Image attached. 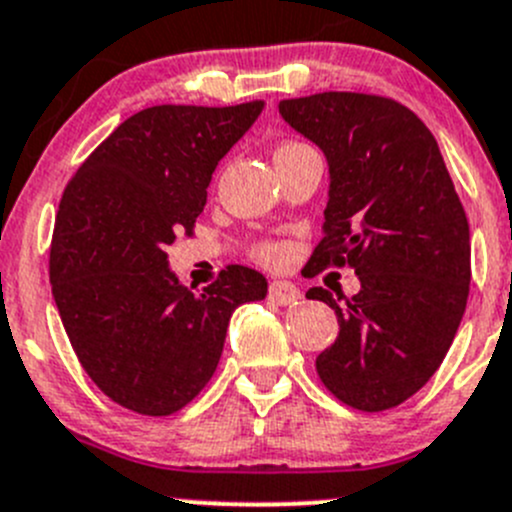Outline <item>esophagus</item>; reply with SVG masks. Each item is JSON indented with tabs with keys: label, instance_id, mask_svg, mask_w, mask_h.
I'll return each mask as SVG.
<instances>
[{
	"label": "esophagus",
	"instance_id": "esophagus-1",
	"mask_svg": "<svg viewBox=\"0 0 512 512\" xmlns=\"http://www.w3.org/2000/svg\"><path fill=\"white\" fill-rule=\"evenodd\" d=\"M270 300L277 302V305H292V302L300 300V290H297L292 282H285V280H275L270 282Z\"/></svg>",
	"mask_w": 512,
	"mask_h": 512
}]
</instances>
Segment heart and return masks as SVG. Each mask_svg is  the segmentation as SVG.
Returning a JSON list of instances; mask_svg holds the SVG:
<instances>
[{
  "label": "heart",
  "instance_id": "1",
  "mask_svg": "<svg viewBox=\"0 0 512 512\" xmlns=\"http://www.w3.org/2000/svg\"><path fill=\"white\" fill-rule=\"evenodd\" d=\"M300 147H305V145H300V142H282V145L275 150V155H285V152L300 150ZM252 257H255V260H260L262 265L277 267L285 262L287 247L280 245V242H262V245H257L255 250H252Z\"/></svg>",
  "mask_w": 512,
  "mask_h": 512
}]
</instances>
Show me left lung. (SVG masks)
<instances>
[{"instance_id": "1", "label": "left lung", "mask_w": 512, "mask_h": 512, "mask_svg": "<svg viewBox=\"0 0 512 512\" xmlns=\"http://www.w3.org/2000/svg\"><path fill=\"white\" fill-rule=\"evenodd\" d=\"M280 114L330 165L325 235L307 265L352 267V297L310 287L335 310L337 340L315 360L340 403L382 413L433 377L470 292V227L423 119L380 94L282 99Z\"/></svg>"}]
</instances>
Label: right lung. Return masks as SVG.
Instances as JSON below:
<instances>
[{"label":"right lung","instance_id":"right-lung-1","mask_svg":"<svg viewBox=\"0 0 512 512\" xmlns=\"http://www.w3.org/2000/svg\"><path fill=\"white\" fill-rule=\"evenodd\" d=\"M265 102L157 104L124 119L67 182L49 247V282L92 382L132 413L165 418L215 375L230 315L262 300L257 270L227 265L192 292L165 247L195 232L217 162Z\"/></svg>","mask_w":512,"mask_h":512}]
</instances>
